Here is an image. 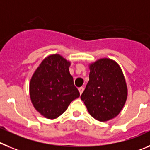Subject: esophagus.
<instances>
[{
  "mask_svg": "<svg viewBox=\"0 0 150 150\" xmlns=\"http://www.w3.org/2000/svg\"><path fill=\"white\" fill-rule=\"evenodd\" d=\"M79 91L80 94H81V93H83V91H84V88H83V87H81V88H79Z\"/></svg>",
  "mask_w": 150,
  "mask_h": 150,
  "instance_id": "1",
  "label": "esophagus"
}]
</instances>
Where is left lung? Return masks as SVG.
<instances>
[{"mask_svg": "<svg viewBox=\"0 0 150 150\" xmlns=\"http://www.w3.org/2000/svg\"><path fill=\"white\" fill-rule=\"evenodd\" d=\"M89 81L81 99L91 116L100 122L116 117L127 97L125 79L119 65L102 58L89 65Z\"/></svg>", "mask_w": 150, "mask_h": 150, "instance_id": "obj_1", "label": "left lung"}]
</instances>
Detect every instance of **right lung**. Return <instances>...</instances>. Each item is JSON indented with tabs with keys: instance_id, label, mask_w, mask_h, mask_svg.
Returning a JSON list of instances; mask_svg holds the SVG:
<instances>
[{
	"instance_id": "right-lung-1",
	"label": "right lung",
	"mask_w": 150,
	"mask_h": 150,
	"mask_svg": "<svg viewBox=\"0 0 150 150\" xmlns=\"http://www.w3.org/2000/svg\"><path fill=\"white\" fill-rule=\"evenodd\" d=\"M70 65L62 56L52 54L41 62L30 80L32 105L48 119L58 118L80 96L69 73Z\"/></svg>"
}]
</instances>
